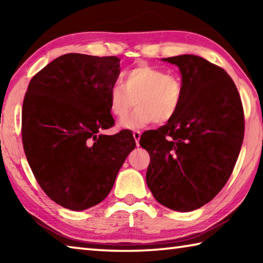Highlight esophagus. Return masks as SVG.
Returning <instances> with one entry per match:
<instances>
[{"label": "esophagus", "mask_w": 263, "mask_h": 263, "mask_svg": "<svg viewBox=\"0 0 263 263\" xmlns=\"http://www.w3.org/2000/svg\"><path fill=\"white\" fill-rule=\"evenodd\" d=\"M140 137H141V132H140V131H133V138H135L137 146H139V139H140Z\"/></svg>", "instance_id": "34e87169"}]
</instances>
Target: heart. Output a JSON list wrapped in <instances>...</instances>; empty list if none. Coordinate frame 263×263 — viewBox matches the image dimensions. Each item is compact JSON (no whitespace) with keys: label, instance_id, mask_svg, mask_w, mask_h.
Returning <instances> with one entry per match:
<instances>
[{"label":"heart","instance_id":"obj_1","mask_svg":"<svg viewBox=\"0 0 263 263\" xmlns=\"http://www.w3.org/2000/svg\"><path fill=\"white\" fill-rule=\"evenodd\" d=\"M124 84L115 83L109 92V109L116 117H123L135 105L137 108L119 122L127 130L141 128L157 121H171L181 109L184 97L183 82L175 74L147 64L138 65L123 74Z\"/></svg>","mask_w":263,"mask_h":263}]
</instances>
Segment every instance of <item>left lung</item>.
I'll list each match as a JSON object with an SVG mask.
<instances>
[{
    "label": "left lung",
    "instance_id": "obj_1",
    "mask_svg": "<svg viewBox=\"0 0 263 263\" xmlns=\"http://www.w3.org/2000/svg\"><path fill=\"white\" fill-rule=\"evenodd\" d=\"M162 60L179 67L184 97L166 125L142 133L140 146L151 158L146 183L163 206L189 212L210 202L232 174L243 140V109L222 68L194 54Z\"/></svg>",
    "mask_w": 263,
    "mask_h": 263
}]
</instances>
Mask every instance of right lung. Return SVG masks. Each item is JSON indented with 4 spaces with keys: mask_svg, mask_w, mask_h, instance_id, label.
Instances as JSON below:
<instances>
[{
    "mask_svg": "<svg viewBox=\"0 0 263 263\" xmlns=\"http://www.w3.org/2000/svg\"><path fill=\"white\" fill-rule=\"evenodd\" d=\"M117 57L68 53L31 79L22 110V139L35 180L52 201L73 211L101 203L136 147L130 130L114 136L109 92Z\"/></svg>",
    "mask_w": 263,
    "mask_h": 263,
    "instance_id": "1",
    "label": "right lung"
}]
</instances>
